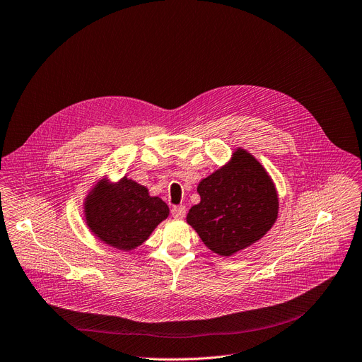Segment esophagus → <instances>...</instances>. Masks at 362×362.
<instances>
[{
  "label": "esophagus",
  "mask_w": 362,
  "mask_h": 362,
  "mask_svg": "<svg viewBox=\"0 0 362 362\" xmlns=\"http://www.w3.org/2000/svg\"><path fill=\"white\" fill-rule=\"evenodd\" d=\"M171 214H173V217H175V218H184V217H185V214H187V209H185V206H177V207H173Z\"/></svg>",
  "instance_id": "esophagus-1"
}]
</instances>
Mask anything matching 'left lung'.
Returning a JSON list of instances; mask_svg holds the SVG:
<instances>
[{"label":"left lung","mask_w":362,"mask_h":362,"mask_svg":"<svg viewBox=\"0 0 362 362\" xmlns=\"http://www.w3.org/2000/svg\"><path fill=\"white\" fill-rule=\"evenodd\" d=\"M200 203L187 214V223L220 257H232L262 239L280 209L278 192L261 162L236 148L229 162L197 187Z\"/></svg>","instance_id":"obj_1"}]
</instances>
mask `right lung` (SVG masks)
Masks as SVG:
<instances>
[{"label":"right lung","instance_id":"1","mask_svg":"<svg viewBox=\"0 0 362 362\" xmlns=\"http://www.w3.org/2000/svg\"><path fill=\"white\" fill-rule=\"evenodd\" d=\"M86 225L103 243L129 252L149 239L170 216V207L149 189L127 178L116 182L101 178L82 202Z\"/></svg>","mask_w":362,"mask_h":362}]
</instances>
